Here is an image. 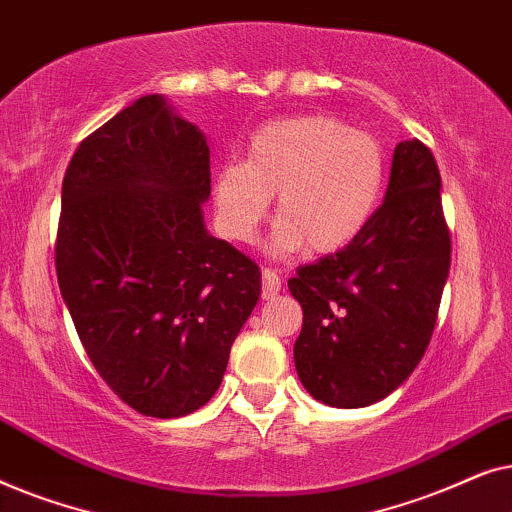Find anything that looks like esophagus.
<instances>
[{
  "label": "esophagus",
  "mask_w": 512,
  "mask_h": 512,
  "mask_svg": "<svg viewBox=\"0 0 512 512\" xmlns=\"http://www.w3.org/2000/svg\"><path fill=\"white\" fill-rule=\"evenodd\" d=\"M279 291H282V277L275 270H263V300H275Z\"/></svg>",
  "instance_id": "esophagus-1"
}]
</instances>
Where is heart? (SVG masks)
<instances>
[{
    "label": "heart",
    "mask_w": 512,
    "mask_h": 512,
    "mask_svg": "<svg viewBox=\"0 0 512 512\" xmlns=\"http://www.w3.org/2000/svg\"><path fill=\"white\" fill-rule=\"evenodd\" d=\"M387 156L375 137L331 116L265 123L247 160H226L212 186L216 230L249 242L275 195L270 251L335 254L363 233L382 200Z\"/></svg>",
    "instance_id": "b5f03b06"
}]
</instances>
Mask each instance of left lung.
Instances as JSON below:
<instances>
[{"label": "left lung", "mask_w": 512, "mask_h": 512, "mask_svg": "<svg viewBox=\"0 0 512 512\" xmlns=\"http://www.w3.org/2000/svg\"><path fill=\"white\" fill-rule=\"evenodd\" d=\"M440 172L417 139L396 144L384 202L338 254L296 270L293 361L307 394L366 408L408 380L429 347L450 272Z\"/></svg>", "instance_id": "obj_1"}]
</instances>
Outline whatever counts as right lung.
Returning <instances> with one entry per match:
<instances>
[{
	"label": "right lung",
	"mask_w": 512,
	"mask_h": 512,
	"mask_svg": "<svg viewBox=\"0 0 512 512\" xmlns=\"http://www.w3.org/2000/svg\"><path fill=\"white\" fill-rule=\"evenodd\" d=\"M209 146L165 95L86 137L62 181L55 270L102 380L146 417H184L221 387L261 270L207 233Z\"/></svg>",
	"instance_id": "obj_1"
}]
</instances>
